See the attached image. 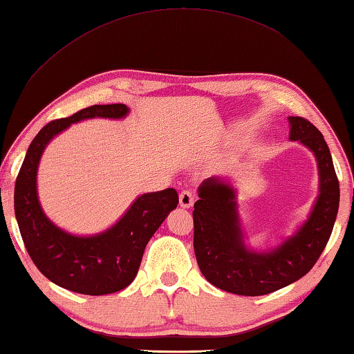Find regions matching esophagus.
<instances>
[{
	"mask_svg": "<svg viewBox=\"0 0 354 354\" xmlns=\"http://www.w3.org/2000/svg\"><path fill=\"white\" fill-rule=\"evenodd\" d=\"M194 201H196V198H194V194L191 191H182L180 192V206L182 207H191L194 205Z\"/></svg>",
	"mask_w": 354,
	"mask_h": 354,
	"instance_id": "1",
	"label": "esophagus"
}]
</instances>
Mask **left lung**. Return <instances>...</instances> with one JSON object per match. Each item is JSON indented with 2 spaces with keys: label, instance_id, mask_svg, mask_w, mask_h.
Segmentation results:
<instances>
[{
  "label": "left lung",
  "instance_id": "obj_1",
  "mask_svg": "<svg viewBox=\"0 0 354 354\" xmlns=\"http://www.w3.org/2000/svg\"><path fill=\"white\" fill-rule=\"evenodd\" d=\"M290 139L299 140L318 158L321 194L308 221L283 246L270 252H249L243 244L234 191L209 178L200 186L194 205V250L198 268L215 287L244 297L279 290L308 273L326 249L339 209V180L330 149L312 122L290 116Z\"/></svg>",
  "mask_w": 354,
  "mask_h": 354
}]
</instances>
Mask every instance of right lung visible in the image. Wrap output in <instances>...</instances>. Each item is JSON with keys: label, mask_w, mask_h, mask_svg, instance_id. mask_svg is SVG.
<instances>
[{"label": "right lung", "mask_w": 354, "mask_h": 354, "mask_svg": "<svg viewBox=\"0 0 354 354\" xmlns=\"http://www.w3.org/2000/svg\"><path fill=\"white\" fill-rule=\"evenodd\" d=\"M127 113L124 104L91 105L68 118L48 122L32 140L18 172L15 215L24 246L42 275L71 292L99 297L131 284L149 238L178 203L172 187L143 194L118 225L86 238L57 229L42 212L36 196V169L48 140L82 119H119Z\"/></svg>", "instance_id": "obj_1"}]
</instances>
